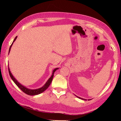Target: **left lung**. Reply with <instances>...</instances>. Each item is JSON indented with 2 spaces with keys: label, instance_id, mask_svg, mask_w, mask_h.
I'll return each mask as SVG.
<instances>
[{
  "label": "left lung",
  "instance_id": "1",
  "mask_svg": "<svg viewBox=\"0 0 121 121\" xmlns=\"http://www.w3.org/2000/svg\"><path fill=\"white\" fill-rule=\"evenodd\" d=\"M77 97H78V98H81V99H84V100H85V99H83V98H80V97H78V96H77ZM90 99H88V100H89Z\"/></svg>",
  "mask_w": 121,
  "mask_h": 121
}]
</instances>
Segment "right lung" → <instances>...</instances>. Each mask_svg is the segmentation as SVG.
Instances as JSON below:
<instances>
[{
	"label": "right lung",
	"mask_w": 121,
	"mask_h": 121,
	"mask_svg": "<svg viewBox=\"0 0 121 121\" xmlns=\"http://www.w3.org/2000/svg\"><path fill=\"white\" fill-rule=\"evenodd\" d=\"M17 38V36H16V38H14V40L13 41V43L12 44H11L10 47H9V52L10 50V48H11V47H12V45L13 43L14 42V41H15V40H16ZM8 68H9V76L10 77V78H12V79L13 80V81L14 82V83H15L16 85H17V86L19 88L23 91V92H24L25 93L27 94L28 95H37V94H40L42 93L43 92H44L46 89H47V88H48L50 84H51V83H52V80L53 79V74H54V73L55 72V71H56V69H58V68H56L53 71V73H52V76H51V77L48 80V81H47L46 82V83H45V84L44 85L43 87H42L41 88H40L39 89H35V90H32V89H28L27 88H26L25 87H24V86H23L22 85H21V84H20L19 82H18L17 80L14 78L13 77V76L12 75V73H10V70H9V67L8 66Z\"/></svg>",
	"instance_id": "add662e5"
}]
</instances>
